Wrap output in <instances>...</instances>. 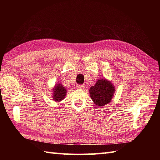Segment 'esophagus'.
I'll return each mask as SVG.
<instances>
[{
	"instance_id": "1",
	"label": "esophagus",
	"mask_w": 160,
	"mask_h": 160,
	"mask_svg": "<svg viewBox=\"0 0 160 160\" xmlns=\"http://www.w3.org/2000/svg\"><path fill=\"white\" fill-rule=\"evenodd\" d=\"M76 87L78 89H83V88H84V84H78Z\"/></svg>"
}]
</instances>
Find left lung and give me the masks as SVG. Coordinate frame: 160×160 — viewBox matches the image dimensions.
<instances>
[{"label": "left lung", "mask_w": 160, "mask_h": 160, "mask_svg": "<svg viewBox=\"0 0 160 160\" xmlns=\"http://www.w3.org/2000/svg\"><path fill=\"white\" fill-rule=\"evenodd\" d=\"M115 88L109 81L99 80L89 89L91 98L94 103L99 107L106 105L110 102L114 93Z\"/></svg>", "instance_id": "obj_1"}]
</instances>
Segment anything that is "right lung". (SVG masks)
<instances>
[{"label": "right lung", "instance_id": "obj_1", "mask_svg": "<svg viewBox=\"0 0 160 160\" xmlns=\"http://www.w3.org/2000/svg\"><path fill=\"white\" fill-rule=\"evenodd\" d=\"M67 90L63 86L60 84H57L55 88L53 89V100L56 102H59L63 100L65 97Z\"/></svg>", "mask_w": 160, "mask_h": 160}]
</instances>
